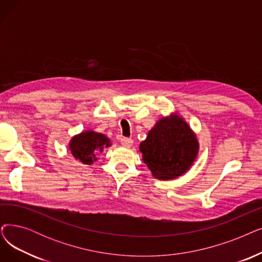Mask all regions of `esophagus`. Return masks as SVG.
Returning <instances> with one entry per match:
<instances>
[{
  "label": "esophagus",
  "mask_w": 262,
  "mask_h": 262,
  "mask_svg": "<svg viewBox=\"0 0 262 262\" xmlns=\"http://www.w3.org/2000/svg\"><path fill=\"white\" fill-rule=\"evenodd\" d=\"M133 139H130V138H125V137H123V138H121V143H122V145L123 146H125V147H130L132 145H133Z\"/></svg>",
  "instance_id": "34e87169"
}]
</instances>
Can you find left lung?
I'll return each mask as SVG.
<instances>
[{"mask_svg":"<svg viewBox=\"0 0 262 262\" xmlns=\"http://www.w3.org/2000/svg\"><path fill=\"white\" fill-rule=\"evenodd\" d=\"M144 164L155 179L168 181L184 174L196 161V134L178 113L159 119L139 145Z\"/></svg>","mask_w":262,"mask_h":262,"instance_id":"1","label":"left lung"}]
</instances>
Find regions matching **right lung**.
Instances as JSON below:
<instances>
[{
	"label": "right lung",
	"instance_id": "1",
	"mask_svg": "<svg viewBox=\"0 0 262 262\" xmlns=\"http://www.w3.org/2000/svg\"><path fill=\"white\" fill-rule=\"evenodd\" d=\"M110 139L106 135L94 130H85L75 135L70 141V150L76 159L84 165H92L97 161L96 153L103 152L110 146Z\"/></svg>",
	"mask_w": 262,
	"mask_h": 262
}]
</instances>
